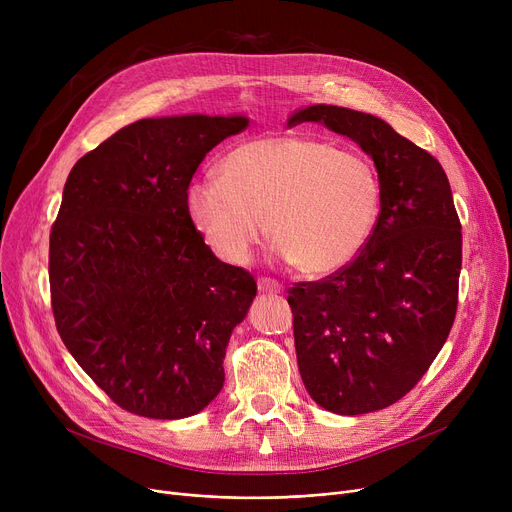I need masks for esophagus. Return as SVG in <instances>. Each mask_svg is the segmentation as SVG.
I'll return each instance as SVG.
<instances>
[{"label":"esophagus","instance_id":"esophagus-1","mask_svg":"<svg viewBox=\"0 0 512 512\" xmlns=\"http://www.w3.org/2000/svg\"><path fill=\"white\" fill-rule=\"evenodd\" d=\"M257 288H259V292H265V294H280V292L284 290L282 284L276 282V280H272V278H261V280L257 282Z\"/></svg>","mask_w":512,"mask_h":512}]
</instances>
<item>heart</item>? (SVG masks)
I'll list each match as a JSON object with an SVG mask.
<instances>
[{"label":"heart","instance_id":"obj_1","mask_svg":"<svg viewBox=\"0 0 512 512\" xmlns=\"http://www.w3.org/2000/svg\"><path fill=\"white\" fill-rule=\"evenodd\" d=\"M382 184L371 161L301 134H267L234 147L220 178L191 182L186 209L209 249L245 265L270 232L307 276L351 263L378 224Z\"/></svg>","mask_w":512,"mask_h":512}]
</instances>
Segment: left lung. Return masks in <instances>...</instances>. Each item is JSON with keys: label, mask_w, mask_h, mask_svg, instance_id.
Returning a JSON list of instances; mask_svg holds the SVG:
<instances>
[{"label": "left lung", "mask_w": 512, "mask_h": 512, "mask_svg": "<svg viewBox=\"0 0 512 512\" xmlns=\"http://www.w3.org/2000/svg\"><path fill=\"white\" fill-rule=\"evenodd\" d=\"M375 164L382 207L363 251L336 274L288 290L303 384L319 407L363 415L394 405L444 346L459 303L463 234L440 161L382 118L309 105Z\"/></svg>", "instance_id": "1"}]
</instances>
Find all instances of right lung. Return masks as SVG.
<instances>
[{
	"mask_svg": "<svg viewBox=\"0 0 512 512\" xmlns=\"http://www.w3.org/2000/svg\"><path fill=\"white\" fill-rule=\"evenodd\" d=\"M247 116L145 118L80 157L49 234L62 342L128 413L182 419L224 386L232 330L255 278L220 261L186 209L205 155Z\"/></svg>",
	"mask_w": 512,
	"mask_h": 512,
	"instance_id": "right-lung-1",
	"label": "right lung"
}]
</instances>
